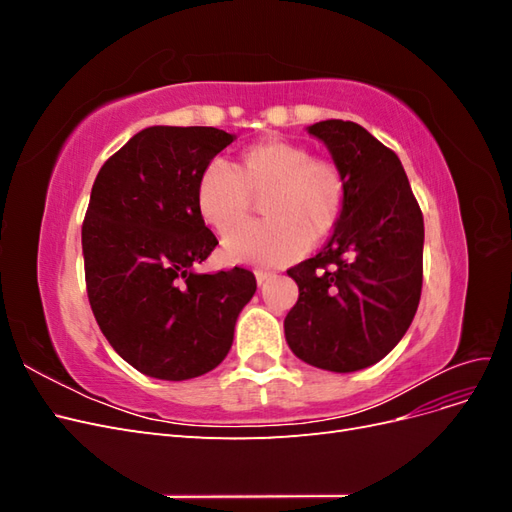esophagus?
I'll use <instances>...</instances> for the list:
<instances>
[{"mask_svg":"<svg viewBox=\"0 0 512 512\" xmlns=\"http://www.w3.org/2000/svg\"><path fill=\"white\" fill-rule=\"evenodd\" d=\"M275 273H271V271H256V282L258 284H265L267 280H271Z\"/></svg>","mask_w":512,"mask_h":512,"instance_id":"obj_1","label":"esophagus"}]
</instances>
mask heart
Returning <instances> with one entry per match:
<instances>
[{
  "instance_id": "b5f03b06",
  "label": "heart",
  "mask_w": 512,
  "mask_h": 512,
  "mask_svg": "<svg viewBox=\"0 0 512 512\" xmlns=\"http://www.w3.org/2000/svg\"><path fill=\"white\" fill-rule=\"evenodd\" d=\"M346 196L337 164L282 138L247 147L235 170L209 164L196 181L198 215L220 235L231 232L224 254L247 267L288 265L307 245L327 239L342 220ZM254 199L261 200L266 222L241 229Z\"/></svg>"
}]
</instances>
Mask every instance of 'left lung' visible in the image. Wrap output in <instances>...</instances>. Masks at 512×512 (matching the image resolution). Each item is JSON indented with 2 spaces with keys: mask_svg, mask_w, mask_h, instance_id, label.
Listing matches in <instances>:
<instances>
[{
  "mask_svg": "<svg viewBox=\"0 0 512 512\" xmlns=\"http://www.w3.org/2000/svg\"><path fill=\"white\" fill-rule=\"evenodd\" d=\"M307 132L327 145L348 196L327 245L288 269L299 301L284 333L301 361L348 374L382 361L412 324L423 286V213L395 151L359 123L327 119Z\"/></svg>",
  "mask_w": 512,
  "mask_h": 512,
  "instance_id": "8db88e82",
  "label": "left lung"
}]
</instances>
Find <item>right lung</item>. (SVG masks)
<instances>
[{
    "instance_id": "1",
    "label": "right lung",
    "mask_w": 512,
    "mask_h": 512,
    "mask_svg": "<svg viewBox=\"0 0 512 512\" xmlns=\"http://www.w3.org/2000/svg\"><path fill=\"white\" fill-rule=\"evenodd\" d=\"M235 134L151 126L108 158L83 222L91 312L123 361L158 380H190L218 367L252 271L198 273L218 245L196 209V181Z\"/></svg>"
}]
</instances>
